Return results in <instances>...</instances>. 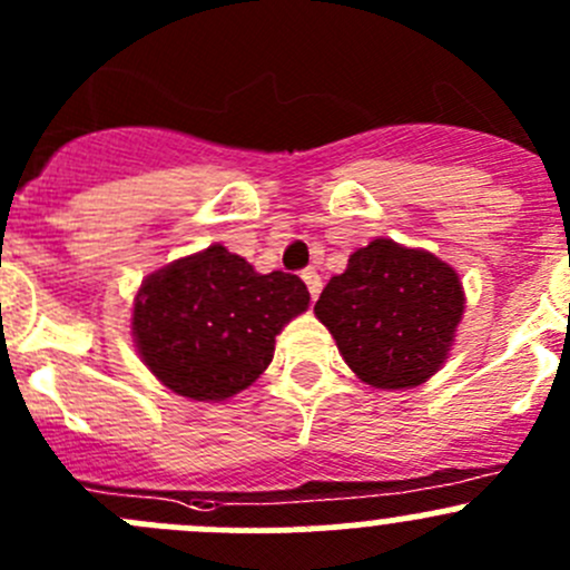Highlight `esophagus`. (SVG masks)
Instances as JSON below:
<instances>
[{
  "mask_svg": "<svg viewBox=\"0 0 570 570\" xmlns=\"http://www.w3.org/2000/svg\"><path fill=\"white\" fill-rule=\"evenodd\" d=\"M303 281H306L308 292H312V297L317 301V295L322 292V278L317 275V269H303Z\"/></svg>",
  "mask_w": 570,
  "mask_h": 570,
  "instance_id": "1",
  "label": "esophagus"
}]
</instances>
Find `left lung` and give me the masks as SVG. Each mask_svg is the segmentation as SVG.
Wrapping results in <instances>:
<instances>
[{"instance_id": "1", "label": "left lung", "mask_w": 570, "mask_h": 570, "mask_svg": "<svg viewBox=\"0 0 570 570\" xmlns=\"http://www.w3.org/2000/svg\"><path fill=\"white\" fill-rule=\"evenodd\" d=\"M463 308V284L450 264L381 237L327 281L314 314L366 386L394 392L441 370Z\"/></svg>"}]
</instances>
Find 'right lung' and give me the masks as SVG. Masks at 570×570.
Masks as SVG:
<instances>
[{
  "label": "right lung",
  "instance_id": "1",
  "mask_svg": "<svg viewBox=\"0 0 570 570\" xmlns=\"http://www.w3.org/2000/svg\"><path fill=\"white\" fill-rule=\"evenodd\" d=\"M297 275H262L237 253L209 245L140 284L131 336L142 364L170 392L220 402L269 366L275 336L308 308Z\"/></svg>",
  "mask_w": 570,
  "mask_h": 570
}]
</instances>
